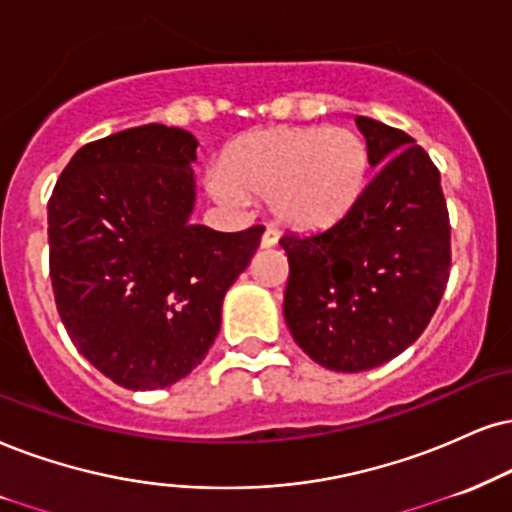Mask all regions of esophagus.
<instances>
[{
	"label": "esophagus",
	"mask_w": 512,
	"mask_h": 512,
	"mask_svg": "<svg viewBox=\"0 0 512 512\" xmlns=\"http://www.w3.org/2000/svg\"><path fill=\"white\" fill-rule=\"evenodd\" d=\"M277 239H280V230L273 225H268L266 232H263V237H261V246L263 249H270V246L277 244Z\"/></svg>",
	"instance_id": "esophagus-1"
}]
</instances>
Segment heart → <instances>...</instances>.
I'll return each instance as SVG.
<instances>
[{"label": "heart", "mask_w": 512, "mask_h": 512, "mask_svg": "<svg viewBox=\"0 0 512 512\" xmlns=\"http://www.w3.org/2000/svg\"><path fill=\"white\" fill-rule=\"evenodd\" d=\"M370 156L363 137L346 128H270L227 149L211 192L227 204L268 197L285 225L320 230L361 199Z\"/></svg>", "instance_id": "b5f03b06"}]
</instances>
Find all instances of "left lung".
<instances>
[{
    "instance_id": "obj_1",
    "label": "left lung",
    "mask_w": 512,
    "mask_h": 512,
    "mask_svg": "<svg viewBox=\"0 0 512 512\" xmlns=\"http://www.w3.org/2000/svg\"><path fill=\"white\" fill-rule=\"evenodd\" d=\"M375 178L344 218L280 239L289 261L285 320L334 372L406 351L430 325L451 268L449 208L430 154L403 130L356 116Z\"/></svg>"
}]
</instances>
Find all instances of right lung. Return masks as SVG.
<instances>
[{
	"instance_id": "1",
	"label": "right lung",
	"mask_w": 512,
	"mask_h": 512,
	"mask_svg": "<svg viewBox=\"0 0 512 512\" xmlns=\"http://www.w3.org/2000/svg\"><path fill=\"white\" fill-rule=\"evenodd\" d=\"M199 142L161 123L75 151L49 199V277L68 337L125 389L187 377L220 330L225 292L263 225H192Z\"/></svg>"
}]
</instances>
